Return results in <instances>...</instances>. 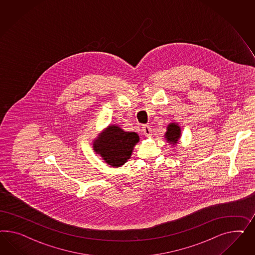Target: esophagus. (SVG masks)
Segmentation results:
<instances>
[{
	"label": "esophagus",
	"instance_id": "34e87169",
	"mask_svg": "<svg viewBox=\"0 0 255 255\" xmlns=\"http://www.w3.org/2000/svg\"><path fill=\"white\" fill-rule=\"evenodd\" d=\"M143 132H144V134H145L147 137H149V136L152 135L151 129H150V127H149L148 125H144V126H143Z\"/></svg>",
	"mask_w": 255,
	"mask_h": 255
}]
</instances>
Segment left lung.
<instances>
[{
  "label": "left lung",
  "mask_w": 255,
  "mask_h": 255,
  "mask_svg": "<svg viewBox=\"0 0 255 255\" xmlns=\"http://www.w3.org/2000/svg\"><path fill=\"white\" fill-rule=\"evenodd\" d=\"M180 137V128L178 124H170L167 127V131L165 133V138L171 144L175 145L178 143V138Z\"/></svg>",
  "instance_id": "8db88e82"
}]
</instances>
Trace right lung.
Instances as JSON below:
<instances>
[{
  "instance_id": "1",
  "label": "right lung",
  "mask_w": 255,
  "mask_h": 255,
  "mask_svg": "<svg viewBox=\"0 0 255 255\" xmlns=\"http://www.w3.org/2000/svg\"><path fill=\"white\" fill-rule=\"evenodd\" d=\"M138 141L137 133L124 131L119 126L112 125L94 141L93 148L109 165L121 166L130 159Z\"/></svg>"
}]
</instances>
